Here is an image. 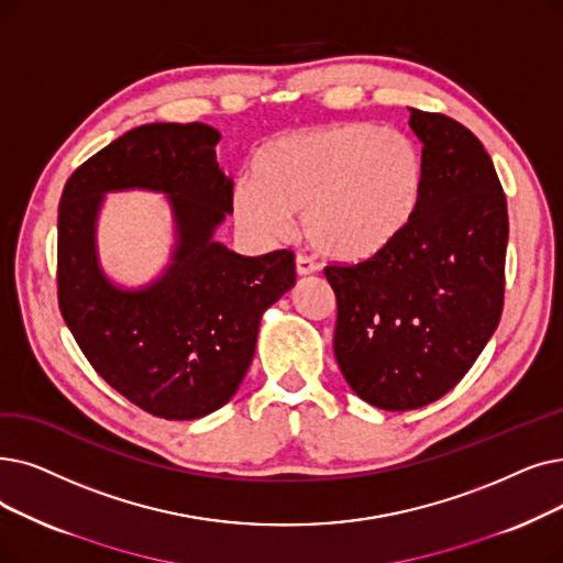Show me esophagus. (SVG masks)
I'll use <instances>...</instances> for the list:
<instances>
[{
	"instance_id": "obj_1",
	"label": "esophagus",
	"mask_w": 563,
	"mask_h": 563,
	"mask_svg": "<svg viewBox=\"0 0 563 563\" xmlns=\"http://www.w3.org/2000/svg\"><path fill=\"white\" fill-rule=\"evenodd\" d=\"M314 272H317V264L310 257H306V255L297 257V274L299 276H310Z\"/></svg>"
}]
</instances>
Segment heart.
I'll return each mask as SVG.
<instances>
[{
  "instance_id": "1",
  "label": "heart",
  "mask_w": 563,
  "mask_h": 563,
  "mask_svg": "<svg viewBox=\"0 0 563 563\" xmlns=\"http://www.w3.org/2000/svg\"><path fill=\"white\" fill-rule=\"evenodd\" d=\"M255 179L234 190L243 230L274 241L301 213L310 246L338 262L375 257L409 225L423 163L409 137L371 124H327L264 142Z\"/></svg>"
}]
</instances>
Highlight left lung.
Wrapping results in <instances>:
<instances>
[{"instance_id":"obj_1","label":"left lung","mask_w":563,"mask_h":563,"mask_svg":"<svg viewBox=\"0 0 563 563\" xmlns=\"http://www.w3.org/2000/svg\"><path fill=\"white\" fill-rule=\"evenodd\" d=\"M423 181L405 232L375 257L327 266L333 352L354 394L386 411L430 405L467 375L504 308L506 195L481 140L409 108Z\"/></svg>"}]
</instances>
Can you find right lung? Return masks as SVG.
Wrapping results in <instances>:
<instances>
[{
  "label": "right lung",
  "mask_w": 563,
  "mask_h": 563,
  "mask_svg": "<svg viewBox=\"0 0 563 563\" xmlns=\"http://www.w3.org/2000/svg\"><path fill=\"white\" fill-rule=\"evenodd\" d=\"M221 133L200 124H144L82 163L57 218V291L64 322L114 390L167 421H192L232 400L255 354L262 314L295 287V253L246 257L216 241L232 213V179L218 167ZM166 195L176 246L161 277L117 286L95 228L108 191Z\"/></svg>",
  "instance_id": "obj_1"
}]
</instances>
